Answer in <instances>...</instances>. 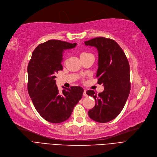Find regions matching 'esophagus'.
Masks as SVG:
<instances>
[{
  "instance_id": "34e87169",
  "label": "esophagus",
  "mask_w": 157,
  "mask_h": 157,
  "mask_svg": "<svg viewBox=\"0 0 157 157\" xmlns=\"http://www.w3.org/2000/svg\"><path fill=\"white\" fill-rule=\"evenodd\" d=\"M83 96H85V97H86V96H87L86 91L85 90H84V91H83Z\"/></svg>"
}]
</instances>
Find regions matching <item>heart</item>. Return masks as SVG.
<instances>
[{
    "label": "heart",
    "mask_w": 157,
    "mask_h": 157,
    "mask_svg": "<svg viewBox=\"0 0 157 157\" xmlns=\"http://www.w3.org/2000/svg\"><path fill=\"white\" fill-rule=\"evenodd\" d=\"M90 53L89 52H83L80 54V58H82V57H85L86 56L88 55H90Z\"/></svg>",
    "instance_id": "obj_1"
}]
</instances>
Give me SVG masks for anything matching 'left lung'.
Masks as SVG:
<instances>
[{"instance_id":"left-lung-1","label":"left lung","mask_w":157,"mask_h":157,"mask_svg":"<svg viewBox=\"0 0 157 157\" xmlns=\"http://www.w3.org/2000/svg\"><path fill=\"white\" fill-rule=\"evenodd\" d=\"M86 45L96 47L98 51V84L103 92L97 94L86 92L95 100V106L88 111L92 120L105 123L114 119L123 109L130 92L129 65L124 51L113 40L98 37L85 42Z\"/></svg>"}]
</instances>
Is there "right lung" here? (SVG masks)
<instances>
[{"instance_id":"add662e5","label":"right lung","mask_w":157,"mask_h":157,"mask_svg":"<svg viewBox=\"0 0 157 157\" xmlns=\"http://www.w3.org/2000/svg\"><path fill=\"white\" fill-rule=\"evenodd\" d=\"M77 44L50 40L38 45L32 53L28 67V90L36 111L45 120L60 123L70 117L74 107L82 98L81 86L64 88L59 92L55 78L64 50L72 49Z\"/></svg>"}]
</instances>
